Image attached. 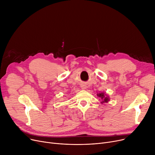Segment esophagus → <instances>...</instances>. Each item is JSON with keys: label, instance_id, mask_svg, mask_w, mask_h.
I'll use <instances>...</instances> for the list:
<instances>
[{"label": "esophagus", "instance_id": "obj_1", "mask_svg": "<svg viewBox=\"0 0 155 155\" xmlns=\"http://www.w3.org/2000/svg\"><path fill=\"white\" fill-rule=\"evenodd\" d=\"M82 89H85V87H84H84H82Z\"/></svg>", "mask_w": 155, "mask_h": 155}]
</instances>
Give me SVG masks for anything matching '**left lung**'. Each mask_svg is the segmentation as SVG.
I'll use <instances>...</instances> for the list:
<instances>
[{"label": "left lung", "mask_w": 155, "mask_h": 155, "mask_svg": "<svg viewBox=\"0 0 155 155\" xmlns=\"http://www.w3.org/2000/svg\"><path fill=\"white\" fill-rule=\"evenodd\" d=\"M97 96L101 99V103L103 104V103H106L108 101H110V97L108 96L107 94H106L104 92H102L101 93L97 94Z\"/></svg>", "instance_id": "8db88e82"}]
</instances>
